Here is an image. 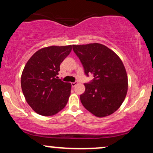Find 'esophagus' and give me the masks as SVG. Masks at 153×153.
Here are the masks:
<instances>
[{"label":"esophagus","instance_id":"obj_1","mask_svg":"<svg viewBox=\"0 0 153 153\" xmlns=\"http://www.w3.org/2000/svg\"><path fill=\"white\" fill-rule=\"evenodd\" d=\"M78 84V82H71V85H72V87H75V85Z\"/></svg>","mask_w":153,"mask_h":153}]
</instances>
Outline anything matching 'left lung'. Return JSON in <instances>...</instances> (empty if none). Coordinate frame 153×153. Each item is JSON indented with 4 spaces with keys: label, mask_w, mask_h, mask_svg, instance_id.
<instances>
[{
    "label": "left lung",
    "mask_w": 153,
    "mask_h": 153,
    "mask_svg": "<svg viewBox=\"0 0 153 153\" xmlns=\"http://www.w3.org/2000/svg\"><path fill=\"white\" fill-rule=\"evenodd\" d=\"M73 51L84 68L85 75H94L80 95L82 104L97 117H105L117 111L125 99L128 78L122 59L114 51L99 43L73 45Z\"/></svg>",
    "instance_id": "8db88e82"
}]
</instances>
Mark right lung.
Segmentation results:
<instances>
[{
    "instance_id": "1",
    "label": "right lung",
    "mask_w": 153,
    "mask_h": 153,
    "mask_svg": "<svg viewBox=\"0 0 153 153\" xmlns=\"http://www.w3.org/2000/svg\"><path fill=\"white\" fill-rule=\"evenodd\" d=\"M72 45L50 46L36 51L23 70L21 85L26 102L42 116L56 114L65 108L71 84L59 80V65L71 53Z\"/></svg>"
}]
</instances>
